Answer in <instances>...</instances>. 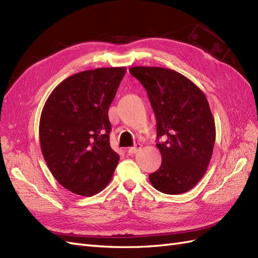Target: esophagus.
Returning <instances> with one entry per match:
<instances>
[{"mask_svg":"<svg viewBox=\"0 0 258 258\" xmlns=\"http://www.w3.org/2000/svg\"><path fill=\"white\" fill-rule=\"evenodd\" d=\"M142 148V145L141 144H136L134 147H131V148H128V154L130 155H134V154H136L138 150H140Z\"/></svg>","mask_w":258,"mask_h":258,"instance_id":"1","label":"esophagus"}]
</instances>
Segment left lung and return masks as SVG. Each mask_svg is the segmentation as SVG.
I'll list each match as a JSON object with an SVG mask.
<instances>
[{"instance_id":"1","label":"left lung","mask_w":258,"mask_h":258,"mask_svg":"<svg viewBox=\"0 0 258 258\" xmlns=\"http://www.w3.org/2000/svg\"><path fill=\"white\" fill-rule=\"evenodd\" d=\"M130 73L144 86L157 120L160 168L149 174L156 189L177 195L192 189L209 166L216 126L204 92L173 70L133 66Z\"/></svg>"}]
</instances>
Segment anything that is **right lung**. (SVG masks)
<instances>
[{
	"label": "right lung",
	"instance_id": "add662e5",
	"mask_svg": "<svg viewBox=\"0 0 258 258\" xmlns=\"http://www.w3.org/2000/svg\"><path fill=\"white\" fill-rule=\"evenodd\" d=\"M125 68L84 71L58 84L45 101L39 138L47 166L72 193L92 196L108 185L118 156L110 146L108 110Z\"/></svg>",
	"mask_w": 258,
	"mask_h": 258
}]
</instances>
